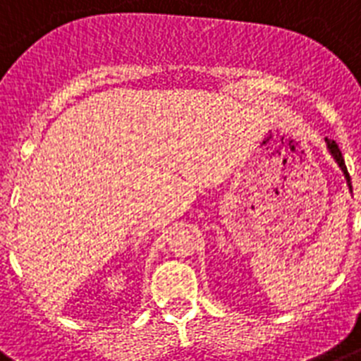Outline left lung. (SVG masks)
<instances>
[{
  "instance_id": "left-lung-1",
  "label": "left lung",
  "mask_w": 361,
  "mask_h": 361,
  "mask_svg": "<svg viewBox=\"0 0 361 361\" xmlns=\"http://www.w3.org/2000/svg\"><path fill=\"white\" fill-rule=\"evenodd\" d=\"M324 140H326L328 152L332 154V157H334V159H336V163H338V165H339V169H341L343 176H345V180H347L348 189L353 190V185H350V176H348V172H347V165H345V159H343L341 150H339L338 145H336V140H332V139H324Z\"/></svg>"
}]
</instances>
